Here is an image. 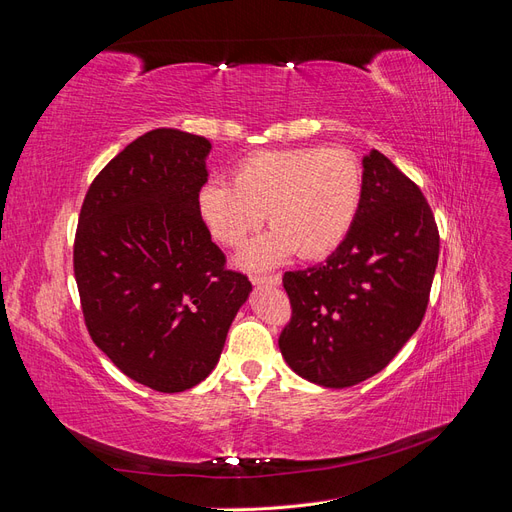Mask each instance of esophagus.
Here are the masks:
<instances>
[{
    "instance_id": "1",
    "label": "esophagus",
    "mask_w": 512,
    "mask_h": 512,
    "mask_svg": "<svg viewBox=\"0 0 512 512\" xmlns=\"http://www.w3.org/2000/svg\"><path fill=\"white\" fill-rule=\"evenodd\" d=\"M252 284L260 286V284H267V286H280L282 284V275L280 273H271V275H252L250 277Z\"/></svg>"
}]
</instances>
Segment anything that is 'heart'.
<instances>
[{
	"instance_id": "heart-1",
	"label": "heart",
	"mask_w": 512,
	"mask_h": 512,
	"mask_svg": "<svg viewBox=\"0 0 512 512\" xmlns=\"http://www.w3.org/2000/svg\"><path fill=\"white\" fill-rule=\"evenodd\" d=\"M361 166L339 147L260 151L232 170V183L207 181L198 211L211 235L241 245L265 220L273 226L243 252L247 267H267L292 250L299 258L333 252L361 205Z\"/></svg>"
}]
</instances>
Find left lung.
<instances>
[{"label":"left lung","instance_id":"1","mask_svg":"<svg viewBox=\"0 0 512 512\" xmlns=\"http://www.w3.org/2000/svg\"><path fill=\"white\" fill-rule=\"evenodd\" d=\"M361 205L320 265L286 271L292 316L280 333L290 369L346 389L389 365L421 327L440 232L421 188L380 151L363 160Z\"/></svg>","mask_w":512,"mask_h":512}]
</instances>
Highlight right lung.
I'll return each mask as SVG.
<instances>
[{
    "label": "right lung",
    "instance_id": "obj_1",
    "mask_svg": "<svg viewBox=\"0 0 512 512\" xmlns=\"http://www.w3.org/2000/svg\"><path fill=\"white\" fill-rule=\"evenodd\" d=\"M203 136H138L91 181L74 235V277L94 344L134 382L188 391L218 363L252 290L226 267L198 211Z\"/></svg>",
    "mask_w": 512,
    "mask_h": 512
}]
</instances>
